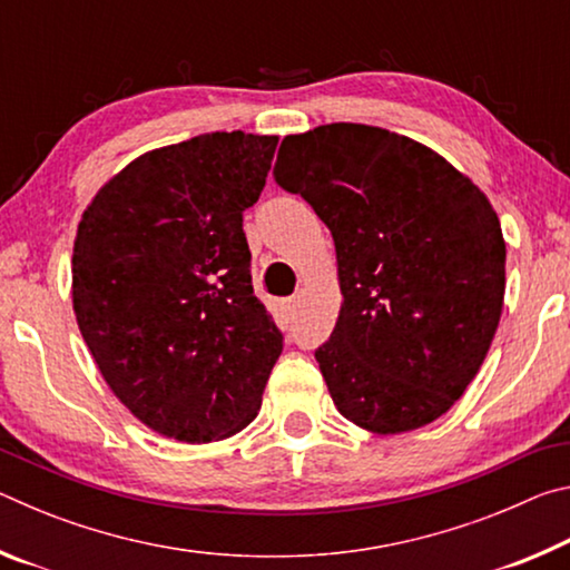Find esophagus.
I'll use <instances>...</instances> for the list:
<instances>
[{
  "mask_svg": "<svg viewBox=\"0 0 570 570\" xmlns=\"http://www.w3.org/2000/svg\"><path fill=\"white\" fill-rule=\"evenodd\" d=\"M296 306H298V296H288L286 302H284V308L288 314H294L296 312Z\"/></svg>",
  "mask_w": 570,
  "mask_h": 570,
  "instance_id": "obj_1",
  "label": "esophagus"
}]
</instances>
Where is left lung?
<instances>
[{
    "label": "left lung",
    "instance_id": "obj_1",
    "mask_svg": "<svg viewBox=\"0 0 570 570\" xmlns=\"http://www.w3.org/2000/svg\"><path fill=\"white\" fill-rule=\"evenodd\" d=\"M274 178L334 238L344 302L314 356L336 410L374 435L442 417L503 312L505 240L485 193L422 142L360 122L286 135Z\"/></svg>",
    "mask_w": 570,
    "mask_h": 570
}]
</instances>
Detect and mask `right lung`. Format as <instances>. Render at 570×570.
I'll use <instances>...</instances> for the list:
<instances>
[{
  "mask_svg": "<svg viewBox=\"0 0 570 570\" xmlns=\"http://www.w3.org/2000/svg\"><path fill=\"white\" fill-rule=\"evenodd\" d=\"M276 142L234 130L150 150L77 226V326L115 397L163 438L224 440L262 410L284 336L250 286L244 210Z\"/></svg>",
  "mask_w": 570,
  "mask_h": 570,
  "instance_id": "obj_1",
  "label": "right lung"
}]
</instances>
